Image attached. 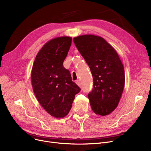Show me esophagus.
<instances>
[{
	"label": "esophagus",
	"instance_id": "34e87169",
	"mask_svg": "<svg viewBox=\"0 0 151 151\" xmlns=\"http://www.w3.org/2000/svg\"><path fill=\"white\" fill-rule=\"evenodd\" d=\"M76 84H78V86H79V87H81V81H80V80H77L76 81Z\"/></svg>",
	"mask_w": 151,
	"mask_h": 151
}]
</instances>
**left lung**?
I'll return each instance as SVG.
<instances>
[{"label": "left lung", "instance_id": "8db88e82", "mask_svg": "<svg viewBox=\"0 0 151 151\" xmlns=\"http://www.w3.org/2000/svg\"><path fill=\"white\" fill-rule=\"evenodd\" d=\"M73 42L93 76V88L88 94L92 109L98 115H108L117 108L124 88L125 72L119 56L99 36L80 35Z\"/></svg>", "mask_w": 151, "mask_h": 151}]
</instances>
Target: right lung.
I'll list each match as a JSON object with an SVG mask.
<instances>
[{
	"mask_svg": "<svg viewBox=\"0 0 151 151\" xmlns=\"http://www.w3.org/2000/svg\"><path fill=\"white\" fill-rule=\"evenodd\" d=\"M71 44L69 37L47 42L38 51L32 69L31 82L37 100L47 113L56 118L68 114L75 95L81 91L63 65Z\"/></svg>",
	"mask_w": 151,
	"mask_h": 151,
	"instance_id": "1",
	"label": "right lung"
}]
</instances>
